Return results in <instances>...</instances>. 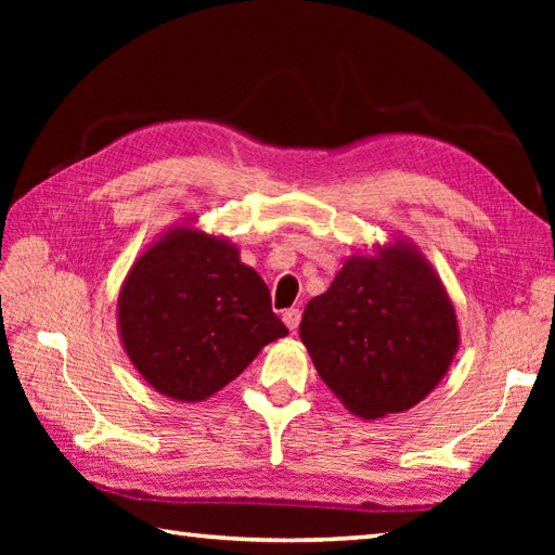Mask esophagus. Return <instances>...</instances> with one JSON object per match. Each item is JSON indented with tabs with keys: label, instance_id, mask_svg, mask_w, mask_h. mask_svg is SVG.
<instances>
[{
	"label": "esophagus",
	"instance_id": "obj_1",
	"mask_svg": "<svg viewBox=\"0 0 555 555\" xmlns=\"http://www.w3.org/2000/svg\"><path fill=\"white\" fill-rule=\"evenodd\" d=\"M281 320H284V324L291 328V332H296L300 324V310H286L284 314H281Z\"/></svg>",
	"mask_w": 555,
	"mask_h": 555
}]
</instances>
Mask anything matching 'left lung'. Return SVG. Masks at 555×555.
I'll return each instance as SVG.
<instances>
[{
	"mask_svg": "<svg viewBox=\"0 0 555 555\" xmlns=\"http://www.w3.org/2000/svg\"><path fill=\"white\" fill-rule=\"evenodd\" d=\"M300 340L317 374L362 420L405 412L446 376L460 346L453 300L403 235L350 255L308 302Z\"/></svg>",
	"mask_w": 555,
	"mask_h": 555,
	"instance_id": "obj_1",
	"label": "left lung"
}]
</instances>
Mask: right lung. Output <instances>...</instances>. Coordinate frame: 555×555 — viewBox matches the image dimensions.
Segmentation results:
<instances>
[{"instance_id": "right-lung-1", "label": "right lung", "mask_w": 555, "mask_h": 555, "mask_svg": "<svg viewBox=\"0 0 555 555\" xmlns=\"http://www.w3.org/2000/svg\"><path fill=\"white\" fill-rule=\"evenodd\" d=\"M116 326L138 374L179 403L233 382L259 350L288 334L269 288L238 245L185 217L140 255L116 300Z\"/></svg>"}]
</instances>
